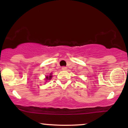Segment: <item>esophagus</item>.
<instances>
[{"instance_id":"obj_1","label":"esophagus","mask_w":128,"mask_h":128,"mask_svg":"<svg viewBox=\"0 0 128 128\" xmlns=\"http://www.w3.org/2000/svg\"><path fill=\"white\" fill-rule=\"evenodd\" d=\"M61 69H62V70H67V67H62V68H61Z\"/></svg>"}]
</instances>
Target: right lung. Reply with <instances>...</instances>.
Returning <instances> with one entry per match:
<instances>
[{
  "instance_id": "add662e5",
  "label": "right lung",
  "mask_w": 128,
  "mask_h": 128,
  "mask_svg": "<svg viewBox=\"0 0 128 128\" xmlns=\"http://www.w3.org/2000/svg\"><path fill=\"white\" fill-rule=\"evenodd\" d=\"M52 73H50L49 76H46V78H45L46 80H50V79H52Z\"/></svg>"
}]
</instances>
